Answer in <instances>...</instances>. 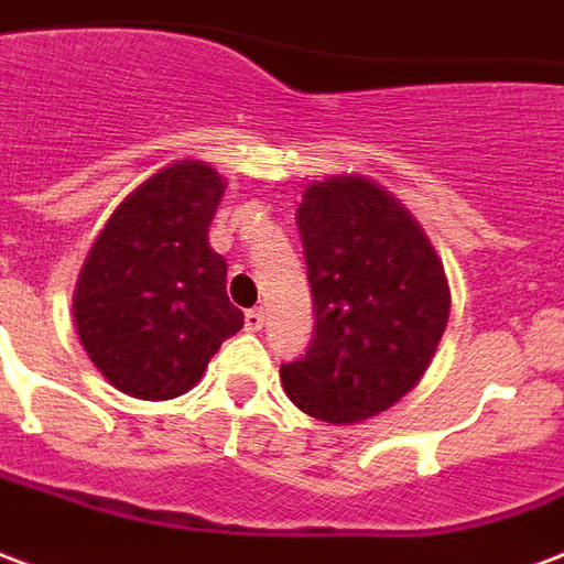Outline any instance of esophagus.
I'll use <instances>...</instances> for the list:
<instances>
[{
    "mask_svg": "<svg viewBox=\"0 0 564 564\" xmlns=\"http://www.w3.org/2000/svg\"><path fill=\"white\" fill-rule=\"evenodd\" d=\"M243 327H247V333H258L264 327V308H249L243 315Z\"/></svg>",
    "mask_w": 564,
    "mask_h": 564,
    "instance_id": "34e87169",
    "label": "esophagus"
}]
</instances>
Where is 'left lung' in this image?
Here are the masks:
<instances>
[{"instance_id": "1", "label": "left lung", "mask_w": 564, "mask_h": 564, "mask_svg": "<svg viewBox=\"0 0 564 564\" xmlns=\"http://www.w3.org/2000/svg\"><path fill=\"white\" fill-rule=\"evenodd\" d=\"M297 228L315 333L303 357L282 362V387L324 422L378 416L416 387L443 338V261L416 219L368 177L308 186Z\"/></svg>"}]
</instances>
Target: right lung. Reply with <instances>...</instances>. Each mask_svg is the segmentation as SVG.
I'll use <instances>...</instances> for the list:
<instances>
[{
    "label": "right lung",
    "instance_id": "1",
    "mask_svg": "<svg viewBox=\"0 0 564 564\" xmlns=\"http://www.w3.org/2000/svg\"><path fill=\"white\" fill-rule=\"evenodd\" d=\"M223 189L196 160L163 169L116 207L88 252L76 329L88 359L127 395H184L243 327L226 294V258L207 247Z\"/></svg>",
    "mask_w": 564,
    "mask_h": 564
}]
</instances>
